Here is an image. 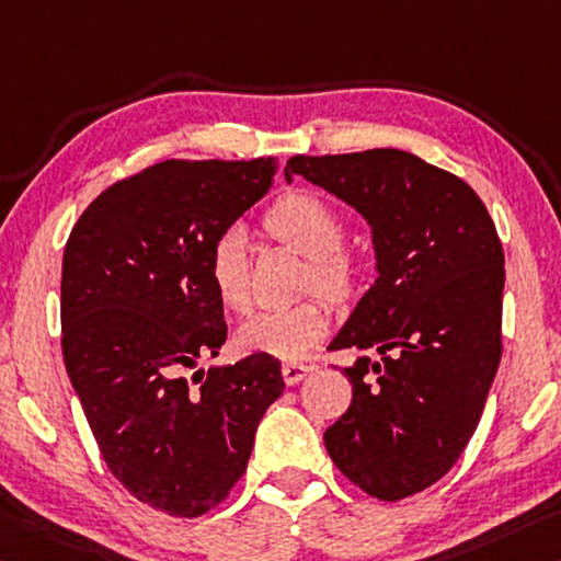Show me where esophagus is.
I'll return each instance as SVG.
<instances>
[{
    "label": "esophagus",
    "instance_id": "obj_1",
    "mask_svg": "<svg viewBox=\"0 0 561 561\" xmlns=\"http://www.w3.org/2000/svg\"><path fill=\"white\" fill-rule=\"evenodd\" d=\"M309 371H312V367H309V364H297V362H289V364H284L282 367V377H284V381H287V385L291 387V385H299L301 379H305Z\"/></svg>",
    "mask_w": 561,
    "mask_h": 561
}]
</instances>
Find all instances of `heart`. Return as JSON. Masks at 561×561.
<instances>
[{
  "label": "heart",
  "instance_id": "heart-1",
  "mask_svg": "<svg viewBox=\"0 0 561 561\" xmlns=\"http://www.w3.org/2000/svg\"><path fill=\"white\" fill-rule=\"evenodd\" d=\"M266 229L312 260L309 284L334 301H346L359 291L362 272L354 256L342 252L344 221L332 204L314 192H291L274 204L266 215ZM209 282L219 301L234 312L249 307L247 237L242 229H229L209 252ZM329 305L307 299L291 307L260 312L239 327L237 344L242 352L297 362L324 340L329 329Z\"/></svg>",
  "mask_w": 561,
  "mask_h": 561
}]
</instances>
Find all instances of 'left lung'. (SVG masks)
<instances>
[{
  "label": "left lung",
  "instance_id": "1",
  "mask_svg": "<svg viewBox=\"0 0 561 561\" xmlns=\"http://www.w3.org/2000/svg\"><path fill=\"white\" fill-rule=\"evenodd\" d=\"M295 174L359 211L377 262L329 344L362 354L324 447L367 494L404 500L449 472L482 416L502 359V242L472 186L399 149L297 154Z\"/></svg>",
  "mask_w": 561,
  "mask_h": 561
}]
</instances>
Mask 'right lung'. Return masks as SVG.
<instances>
[{"instance_id":"add662e5","label":"right lung","mask_w":561,"mask_h":561,"mask_svg":"<svg viewBox=\"0 0 561 561\" xmlns=\"http://www.w3.org/2000/svg\"><path fill=\"white\" fill-rule=\"evenodd\" d=\"M277 167L167 159L104 190L65 247L67 375L112 474L172 517L225 500L284 389L279 359L260 352L190 379L227 340L211 247L270 192Z\"/></svg>"}]
</instances>
